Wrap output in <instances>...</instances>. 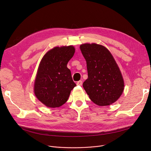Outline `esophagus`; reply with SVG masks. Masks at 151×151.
<instances>
[{
	"mask_svg": "<svg viewBox=\"0 0 151 151\" xmlns=\"http://www.w3.org/2000/svg\"><path fill=\"white\" fill-rule=\"evenodd\" d=\"M76 84H77L78 86H82L83 82H82V81H78V82L76 83Z\"/></svg>",
	"mask_w": 151,
	"mask_h": 151,
	"instance_id": "34e87169",
	"label": "esophagus"
}]
</instances>
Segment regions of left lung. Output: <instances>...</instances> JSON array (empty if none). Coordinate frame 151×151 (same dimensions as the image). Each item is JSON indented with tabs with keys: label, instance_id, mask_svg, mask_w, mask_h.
I'll list each match as a JSON object with an SVG mask.
<instances>
[{
	"label": "left lung",
	"instance_id": "obj_1",
	"mask_svg": "<svg viewBox=\"0 0 151 151\" xmlns=\"http://www.w3.org/2000/svg\"><path fill=\"white\" fill-rule=\"evenodd\" d=\"M80 50L88 73L83 84L86 93L97 105L113 104L122 93L124 83L112 54L105 46L96 43L83 44Z\"/></svg>",
	"mask_w": 151,
	"mask_h": 151
}]
</instances>
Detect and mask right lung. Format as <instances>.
Segmentation results:
<instances>
[{
    "label": "right lung",
    "instance_id": "right-lung-1",
    "mask_svg": "<svg viewBox=\"0 0 151 151\" xmlns=\"http://www.w3.org/2000/svg\"><path fill=\"white\" fill-rule=\"evenodd\" d=\"M75 51L72 46L55 47L42 59L35 80L34 92L46 106L55 108L64 104L76 86L67 67Z\"/></svg>",
    "mask_w": 151,
    "mask_h": 151
}]
</instances>
